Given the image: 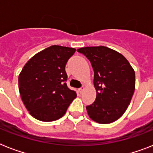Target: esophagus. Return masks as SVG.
<instances>
[{"label": "esophagus", "mask_w": 153, "mask_h": 153, "mask_svg": "<svg viewBox=\"0 0 153 153\" xmlns=\"http://www.w3.org/2000/svg\"><path fill=\"white\" fill-rule=\"evenodd\" d=\"M82 91H83V86H82V87H81V88H79V90H78V91H79V94H81L82 92Z\"/></svg>", "instance_id": "1"}]
</instances>
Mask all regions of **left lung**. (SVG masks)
Returning <instances> with one entry per match:
<instances>
[{
    "instance_id": "8db88e82",
    "label": "left lung",
    "mask_w": 153,
    "mask_h": 153,
    "mask_svg": "<svg viewBox=\"0 0 153 153\" xmlns=\"http://www.w3.org/2000/svg\"><path fill=\"white\" fill-rule=\"evenodd\" d=\"M94 70L96 99L86 106L89 117L99 124L119 119L128 108L135 90V71L123 55L104 46L78 49Z\"/></svg>"
}]
</instances>
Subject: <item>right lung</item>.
I'll return each mask as SVG.
<instances>
[{
    "mask_svg": "<svg viewBox=\"0 0 153 153\" xmlns=\"http://www.w3.org/2000/svg\"><path fill=\"white\" fill-rule=\"evenodd\" d=\"M75 49L53 45L31 58L19 74V91L26 109L33 117L53 121L62 117L75 91L67 86L65 67Z\"/></svg>",
    "mask_w": 153,
    "mask_h": 153,
    "instance_id": "1",
    "label": "right lung"
}]
</instances>
